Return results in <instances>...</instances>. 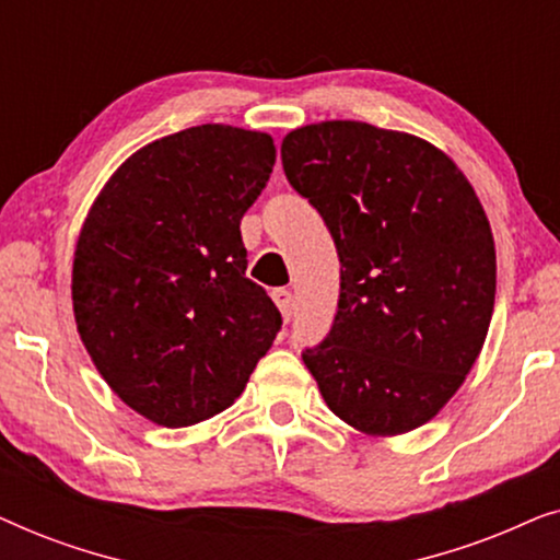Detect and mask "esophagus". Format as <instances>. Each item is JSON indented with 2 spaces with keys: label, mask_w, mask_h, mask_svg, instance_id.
<instances>
[{
  "label": "esophagus",
  "mask_w": 560,
  "mask_h": 560,
  "mask_svg": "<svg viewBox=\"0 0 560 560\" xmlns=\"http://www.w3.org/2000/svg\"><path fill=\"white\" fill-rule=\"evenodd\" d=\"M272 301L280 308L282 320L288 324L290 316H293V293H290V290H285V288H278V290H272Z\"/></svg>",
  "instance_id": "34e87169"
}]
</instances>
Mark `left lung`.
<instances>
[{"instance_id":"8db88e82","label":"left lung","mask_w":560,"mask_h":560,"mask_svg":"<svg viewBox=\"0 0 560 560\" xmlns=\"http://www.w3.org/2000/svg\"><path fill=\"white\" fill-rule=\"evenodd\" d=\"M282 171L341 262L331 331L303 362L331 412L366 435L423 425L464 385L494 311L487 213L446 152L334 119L285 135Z\"/></svg>"}]
</instances>
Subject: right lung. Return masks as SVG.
I'll list each match as a JSON object with an SVG mask.
<instances>
[{
  "mask_svg": "<svg viewBox=\"0 0 560 560\" xmlns=\"http://www.w3.org/2000/svg\"><path fill=\"white\" fill-rule=\"evenodd\" d=\"M272 165L270 135L183 129L127 158L83 221L75 326L106 385L152 423L226 410L280 331L240 232Z\"/></svg>",
  "mask_w": 560,
  "mask_h": 560,
  "instance_id": "right-lung-1",
  "label": "right lung"
}]
</instances>
